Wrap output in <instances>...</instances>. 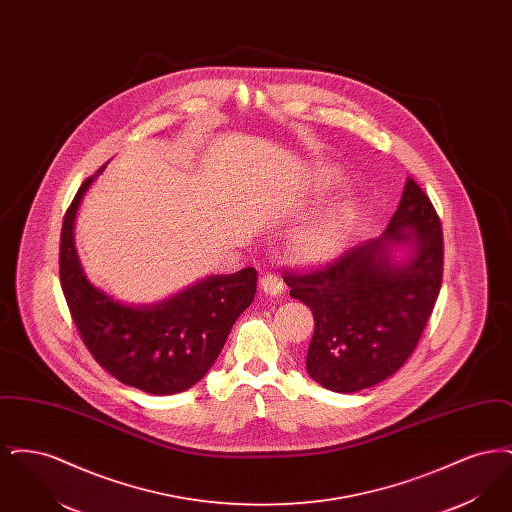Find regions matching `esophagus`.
<instances>
[{
    "label": "esophagus",
    "mask_w": 512,
    "mask_h": 512,
    "mask_svg": "<svg viewBox=\"0 0 512 512\" xmlns=\"http://www.w3.org/2000/svg\"><path fill=\"white\" fill-rule=\"evenodd\" d=\"M261 290L267 293V295H272V297H276V295H280V293L284 292V284H282V280L276 276V274H263L261 276Z\"/></svg>",
    "instance_id": "obj_1"
}]
</instances>
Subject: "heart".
I'll return each mask as SVG.
<instances>
[{
  "instance_id": "heart-1",
  "label": "heart",
  "mask_w": 512,
  "mask_h": 512,
  "mask_svg": "<svg viewBox=\"0 0 512 512\" xmlns=\"http://www.w3.org/2000/svg\"><path fill=\"white\" fill-rule=\"evenodd\" d=\"M317 180L322 186L340 182V174L328 167H318ZM357 219V203L341 199L328 213L301 226L293 236L292 249L303 263H328L332 261L347 242Z\"/></svg>"
}]
</instances>
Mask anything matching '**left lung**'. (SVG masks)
<instances>
[{
    "mask_svg": "<svg viewBox=\"0 0 512 512\" xmlns=\"http://www.w3.org/2000/svg\"><path fill=\"white\" fill-rule=\"evenodd\" d=\"M405 248L403 262L392 251ZM443 276L438 213L407 178L386 232L345 251L328 267L286 274L293 299L315 317L307 372L338 393L372 388L395 374L420 340Z\"/></svg>",
    "mask_w": 512,
    "mask_h": 512,
    "instance_id": "1",
    "label": "left lung"
}]
</instances>
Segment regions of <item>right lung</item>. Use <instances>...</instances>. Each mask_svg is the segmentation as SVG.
Returning a JSON list of instances; mask_svg holds the SVG:
<instances>
[{
	"instance_id": "obj_1",
	"label": "right lung",
	"mask_w": 512,
	"mask_h": 512,
	"mask_svg": "<svg viewBox=\"0 0 512 512\" xmlns=\"http://www.w3.org/2000/svg\"><path fill=\"white\" fill-rule=\"evenodd\" d=\"M103 169L84 180L63 220L59 276L71 317L92 357L122 384L151 395L190 390L217 361L236 318L251 305L257 270L207 276L151 305H126L101 292L80 265L74 219Z\"/></svg>"
}]
</instances>
